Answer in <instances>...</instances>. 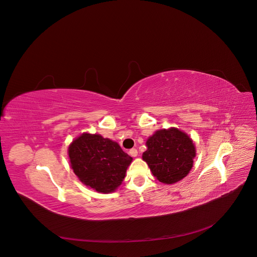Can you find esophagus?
I'll use <instances>...</instances> for the list:
<instances>
[{
  "label": "esophagus",
  "instance_id": "34e87169",
  "mask_svg": "<svg viewBox=\"0 0 257 257\" xmlns=\"http://www.w3.org/2000/svg\"><path fill=\"white\" fill-rule=\"evenodd\" d=\"M129 154H130L131 156H133V157H136V156L138 155V151H137V149L132 148V149L129 150Z\"/></svg>",
  "mask_w": 257,
  "mask_h": 257
}]
</instances>
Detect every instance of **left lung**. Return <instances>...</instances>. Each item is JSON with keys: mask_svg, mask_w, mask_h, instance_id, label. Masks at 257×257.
I'll return each instance as SVG.
<instances>
[{"mask_svg": "<svg viewBox=\"0 0 257 257\" xmlns=\"http://www.w3.org/2000/svg\"><path fill=\"white\" fill-rule=\"evenodd\" d=\"M146 146L142 158L160 183H178L193 167L195 144L188 134L178 128L157 130L147 139Z\"/></svg>", "mask_w": 257, "mask_h": 257, "instance_id": "1", "label": "left lung"}]
</instances>
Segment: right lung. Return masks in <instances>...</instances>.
I'll list each match as a JSON object with an SVG mask.
<instances>
[{"instance_id": "add662e5", "label": "right lung", "mask_w": 257, "mask_h": 257, "mask_svg": "<svg viewBox=\"0 0 257 257\" xmlns=\"http://www.w3.org/2000/svg\"><path fill=\"white\" fill-rule=\"evenodd\" d=\"M73 173L87 187L99 193H112L123 182L132 157L117 142L100 134L83 133L68 147Z\"/></svg>"}]
</instances>
